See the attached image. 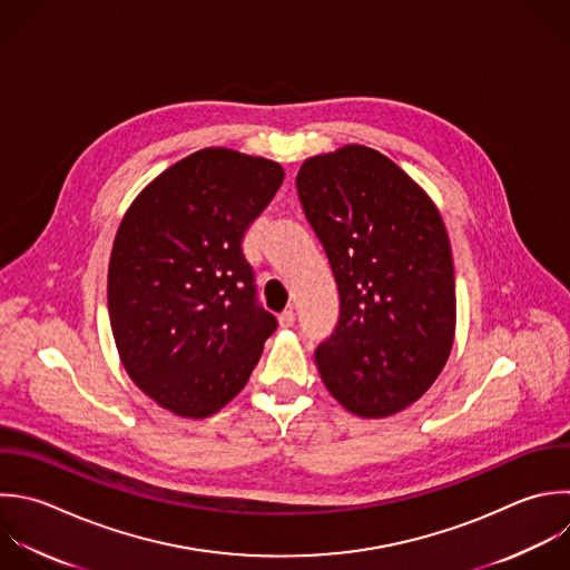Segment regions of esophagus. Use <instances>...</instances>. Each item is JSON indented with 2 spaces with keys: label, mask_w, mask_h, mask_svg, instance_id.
Masks as SVG:
<instances>
[{
  "label": "esophagus",
  "mask_w": 570,
  "mask_h": 570,
  "mask_svg": "<svg viewBox=\"0 0 570 570\" xmlns=\"http://www.w3.org/2000/svg\"><path fill=\"white\" fill-rule=\"evenodd\" d=\"M278 323L281 327H292L296 323V314L292 309H285L281 316H278Z\"/></svg>",
  "instance_id": "34e87169"
}]
</instances>
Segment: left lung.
Returning <instances> with one entry per match:
<instances>
[{"label": "left lung", "instance_id": "8db88e82", "mask_svg": "<svg viewBox=\"0 0 570 570\" xmlns=\"http://www.w3.org/2000/svg\"><path fill=\"white\" fill-rule=\"evenodd\" d=\"M296 189L338 289V321L314 352L321 379L358 416L394 414L450 356L456 298L443 220L405 171L361 145L305 160Z\"/></svg>", "mask_w": 570, "mask_h": 570}]
</instances>
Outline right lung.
<instances>
[{
	"label": "right lung",
	"mask_w": 570,
	"mask_h": 570,
	"mask_svg": "<svg viewBox=\"0 0 570 570\" xmlns=\"http://www.w3.org/2000/svg\"><path fill=\"white\" fill-rule=\"evenodd\" d=\"M278 163L203 149L129 207L109 263V318L125 370L158 405L203 419L229 403L278 321L243 254L283 185Z\"/></svg>",
	"instance_id": "1"
}]
</instances>
